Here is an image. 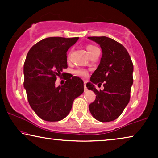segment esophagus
Listing matches in <instances>:
<instances>
[{
	"mask_svg": "<svg viewBox=\"0 0 158 158\" xmlns=\"http://www.w3.org/2000/svg\"><path fill=\"white\" fill-rule=\"evenodd\" d=\"M84 90H87V87H86V81H84Z\"/></svg>",
	"mask_w": 158,
	"mask_h": 158,
	"instance_id": "obj_1",
	"label": "esophagus"
}]
</instances>
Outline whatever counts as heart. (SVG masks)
<instances>
[{"mask_svg":"<svg viewBox=\"0 0 158 158\" xmlns=\"http://www.w3.org/2000/svg\"><path fill=\"white\" fill-rule=\"evenodd\" d=\"M85 49L90 57H91L92 55H94V54L100 52L98 47L94 46V45H93L91 44H88L86 45ZM70 54L69 53L68 55V59H70ZM74 74L81 77H85L86 75H87V72H86L85 70H83V69H77V70L74 71Z\"/></svg>","mask_w":158,"mask_h":158,"instance_id":"1","label":"heart"}]
</instances>
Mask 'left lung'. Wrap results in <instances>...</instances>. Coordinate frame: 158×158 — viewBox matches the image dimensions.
I'll return each instance as SVG.
<instances>
[{
	"label": "left lung",
	"instance_id": "1",
	"mask_svg": "<svg viewBox=\"0 0 158 158\" xmlns=\"http://www.w3.org/2000/svg\"><path fill=\"white\" fill-rule=\"evenodd\" d=\"M88 38L100 45L102 50L100 64L86 84L96 95L89 110L99 122H111L122 114L130 99L133 63L125 47L116 41L106 36ZM102 83L105 89L98 92L94 85Z\"/></svg>",
	"mask_w": 158,
	"mask_h": 158
}]
</instances>
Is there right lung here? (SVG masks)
Returning a JSON list of instances; mask_svg holds the SVG:
<instances>
[{
    "label": "right lung",
    "mask_w": 158,
    "mask_h": 158,
    "mask_svg": "<svg viewBox=\"0 0 158 158\" xmlns=\"http://www.w3.org/2000/svg\"><path fill=\"white\" fill-rule=\"evenodd\" d=\"M78 37H49L29 49L23 64L24 87L30 106L39 117L58 122L70 113L73 101L84 91L83 81L69 77L63 85L55 86L57 76L68 68L67 52Z\"/></svg>",
    "instance_id": "obj_1"
}]
</instances>
